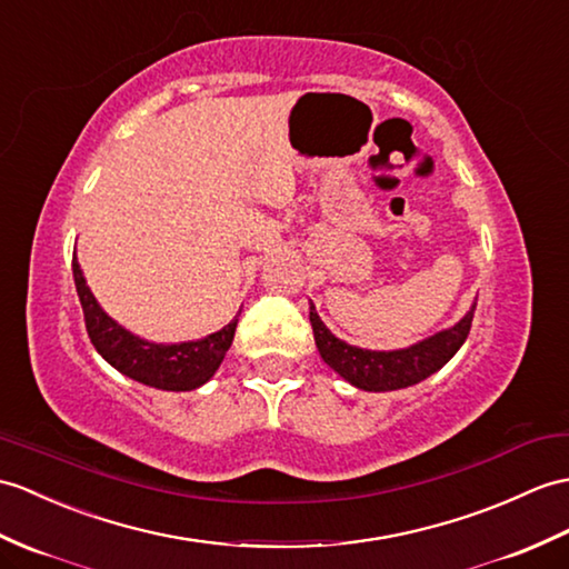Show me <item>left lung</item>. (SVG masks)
Returning a JSON list of instances; mask_svg holds the SVG:
<instances>
[{
    "instance_id": "obj_1",
    "label": "left lung",
    "mask_w": 569,
    "mask_h": 569,
    "mask_svg": "<svg viewBox=\"0 0 569 569\" xmlns=\"http://www.w3.org/2000/svg\"><path fill=\"white\" fill-rule=\"evenodd\" d=\"M472 315L475 306L463 320L453 325L451 329H443V332L419 341V345L409 349L368 351L349 347L341 339H337L325 327L320 315L315 312V306H310L315 345L320 349L325 363L332 366L341 378L351 382V386L371 392L415 386V382L439 371V368L451 361L453 353L463 347V341L468 339L472 327Z\"/></svg>"
}]
</instances>
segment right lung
Here are the masks:
<instances>
[{
  "label": "right lung",
  "mask_w": 569,
  "mask_h": 569,
  "mask_svg": "<svg viewBox=\"0 0 569 569\" xmlns=\"http://www.w3.org/2000/svg\"><path fill=\"white\" fill-rule=\"evenodd\" d=\"M72 273L79 302H82L87 335L94 349L116 371L142 382V386L177 392L203 386L218 371L234 339L237 317L228 327H222L216 335H208L206 339L183 341V345H152V341L130 335L99 308L82 269H79L77 257H72Z\"/></svg>",
  "instance_id": "1"
}]
</instances>
